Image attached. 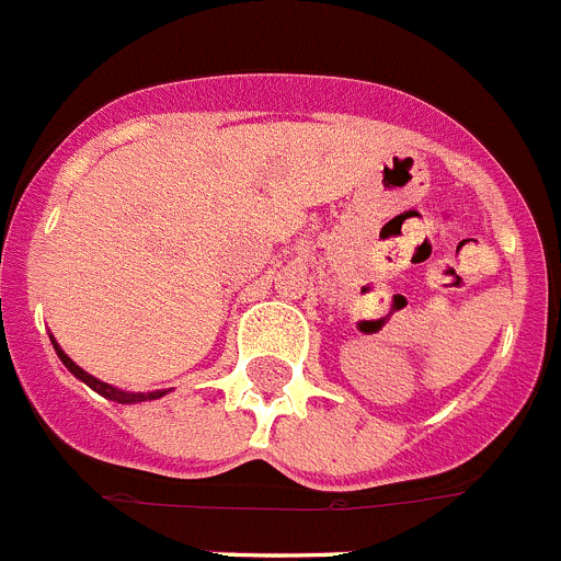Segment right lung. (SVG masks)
<instances>
[{
	"mask_svg": "<svg viewBox=\"0 0 561 561\" xmlns=\"http://www.w3.org/2000/svg\"><path fill=\"white\" fill-rule=\"evenodd\" d=\"M53 348H56V354H59V360L65 363L70 375L79 377L81 382H88V386L95 391V394L107 397V400H116V403H127V405H130V403H144V400H158V397L167 394V391H147V394H136V391H122V389H116V386H107V382L95 380L93 375H88V371H84V368H81V366H76V363L70 360V357H67L65 352H61V346H59V343H56V340H53Z\"/></svg>",
	"mask_w": 561,
	"mask_h": 561,
	"instance_id": "right-lung-1",
	"label": "right lung"
}]
</instances>
